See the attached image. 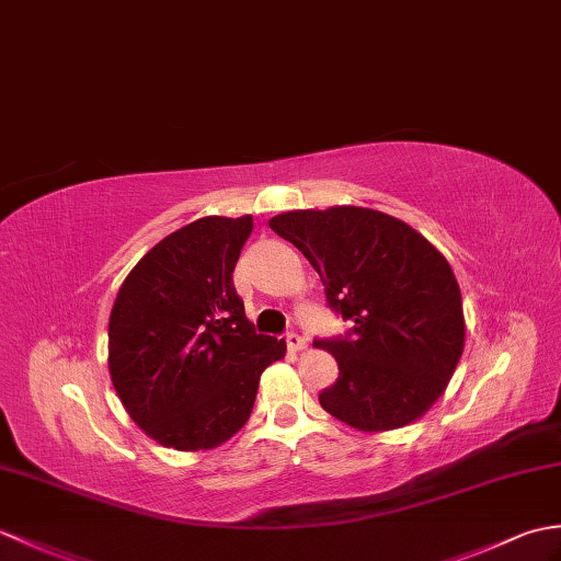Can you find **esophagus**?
I'll return each mask as SVG.
<instances>
[{
	"label": "esophagus",
	"instance_id": "obj_1",
	"mask_svg": "<svg viewBox=\"0 0 561 561\" xmlns=\"http://www.w3.org/2000/svg\"><path fill=\"white\" fill-rule=\"evenodd\" d=\"M286 346H289L291 351H306L308 342L304 340V336H301V334H296V332H291V334H286Z\"/></svg>",
	"mask_w": 561,
	"mask_h": 561
}]
</instances>
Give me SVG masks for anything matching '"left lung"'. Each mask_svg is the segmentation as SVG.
I'll list each match as a JSON object with an SVG mask.
<instances>
[{
    "label": "left lung",
    "instance_id": "left-lung-1",
    "mask_svg": "<svg viewBox=\"0 0 561 561\" xmlns=\"http://www.w3.org/2000/svg\"><path fill=\"white\" fill-rule=\"evenodd\" d=\"M270 229L308 257L330 308L354 322L346 336L312 344L340 366L320 407L363 433L419 421L463 354L461 291L447 257L370 207L294 210L272 217Z\"/></svg>",
    "mask_w": 561,
    "mask_h": 561
}]
</instances>
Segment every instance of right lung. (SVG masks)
<instances>
[{"mask_svg": "<svg viewBox=\"0 0 561 561\" xmlns=\"http://www.w3.org/2000/svg\"><path fill=\"white\" fill-rule=\"evenodd\" d=\"M253 217H201L142 255L110 316V375L136 425L179 451L219 447L251 419L260 375L286 354L233 289Z\"/></svg>", "mask_w": 561, "mask_h": 561, "instance_id": "obj_1", "label": "right lung"}]
</instances>
